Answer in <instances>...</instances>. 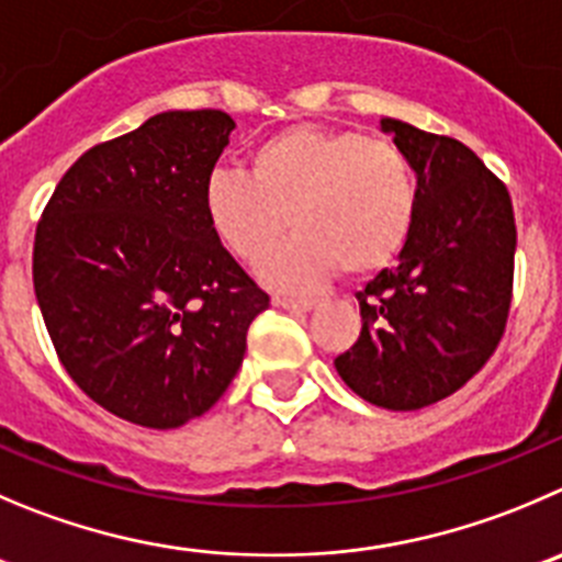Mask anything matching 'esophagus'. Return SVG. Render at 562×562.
Masks as SVG:
<instances>
[{
    "label": "esophagus",
    "instance_id": "1",
    "mask_svg": "<svg viewBox=\"0 0 562 562\" xmlns=\"http://www.w3.org/2000/svg\"><path fill=\"white\" fill-rule=\"evenodd\" d=\"M272 303L281 308H286V312H308V308H314V301H308V297H284V295H276L272 297Z\"/></svg>",
    "mask_w": 562,
    "mask_h": 562
}]
</instances>
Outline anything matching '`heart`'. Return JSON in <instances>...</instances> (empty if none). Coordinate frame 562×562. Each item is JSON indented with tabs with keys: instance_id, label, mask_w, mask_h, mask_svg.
I'll return each instance as SVG.
<instances>
[{
	"instance_id": "obj_1",
	"label": "heart",
	"mask_w": 562,
	"mask_h": 562,
	"mask_svg": "<svg viewBox=\"0 0 562 562\" xmlns=\"http://www.w3.org/2000/svg\"><path fill=\"white\" fill-rule=\"evenodd\" d=\"M204 212L217 239L248 265L265 259L292 221L301 237L267 259L265 278L308 290L336 270L370 278L392 267L414 232L419 179L389 137L297 124L250 154V176L215 170Z\"/></svg>"
}]
</instances>
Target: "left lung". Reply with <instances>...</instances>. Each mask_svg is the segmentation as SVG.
Returning a JSON list of instances; mask_svg holds the SVG:
<instances>
[{
  "label": "left lung",
  "mask_w": 562,
  "mask_h": 562,
  "mask_svg": "<svg viewBox=\"0 0 562 562\" xmlns=\"http://www.w3.org/2000/svg\"><path fill=\"white\" fill-rule=\"evenodd\" d=\"M419 179V212L394 270L358 292L361 334L334 358L367 403L416 411L467 386L494 356L513 301L510 192L447 135L383 117Z\"/></svg>",
  "instance_id": "1"
}]
</instances>
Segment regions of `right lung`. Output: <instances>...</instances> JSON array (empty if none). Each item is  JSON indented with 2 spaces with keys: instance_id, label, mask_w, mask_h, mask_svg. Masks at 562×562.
Returning a JSON list of instances; mask_svg holds the SVG:
<instances>
[{
  "instance_id": "right-lung-1",
  "label": "right lung",
  "mask_w": 562,
  "mask_h": 562,
  "mask_svg": "<svg viewBox=\"0 0 562 562\" xmlns=\"http://www.w3.org/2000/svg\"><path fill=\"white\" fill-rule=\"evenodd\" d=\"M232 115L176 110L88 148L35 228L32 284L57 358L110 414L170 430L237 375L270 295L204 212Z\"/></svg>"
}]
</instances>
